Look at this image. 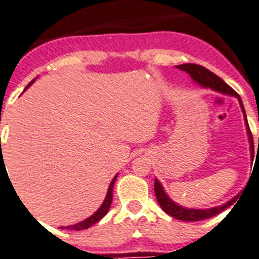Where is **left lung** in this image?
<instances>
[{
    "label": "left lung",
    "mask_w": 259,
    "mask_h": 259,
    "mask_svg": "<svg viewBox=\"0 0 259 259\" xmlns=\"http://www.w3.org/2000/svg\"><path fill=\"white\" fill-rule=\"evenodd\" d=\"M177 69L184 70L187 74L191 77V79L199 84L203 89H210L215 92H220V94L227 95V96H234L238 99L239 104H240L241 111H243L244 120H245V127H246V135H248L249 145H250V156H254V145H253V136L252 132H250V128H249L248 120H246V114L245 109H244L243 101H241L240 96H239L231 87L225 83L221 78L215 75L214 73H212L210 70H208L207 68H204L201 65H196V64H182V65H176ZM259 144V139H258ZM259 146V145H258ZM154 190H155V196L156 200H158L159 205L164 210L167 214L172 215L173 218L180 220V221H189V222H195V221H201V220H207V218L214 217L218 213L224 212L225 209L232 205L235 201L238 200L239 194L235 195L231 200H229L227 203L222 204V205H218V207L213 208H205V209H196V208H186L182 207L180 204H177L176 201H173L169 196L165 193L164 187L162 186L160 181L158 179H155L154 182Z\"/></svg>",
    "instance_id": "1"
}]
</instances>
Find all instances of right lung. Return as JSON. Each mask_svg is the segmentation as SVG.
<instances>
[{
	"instance_id": "1",
	"label": "right lung",
	"mask_w": 259,
	"mask_h": 259,
	"mask_svg": "<svg viewBox=\"0 0 259 259\" xmlns=\"http://www.w3.org/2000/svg\"><path fill=\"white\" fill-rule=\"evenodd\" d=\"M35 79H33L32 82L28 84L27 87H25V90L28 89V87L32 84L33 82H34ZM117 176H118V173L114 176V179L111 180L110 185H109V189H108V193H106V196L105 199H104L103 204L100 205V208L96 210V212L94 213L92 215H90L89 218H86L84 221H80L78 222V224L75 225H70V226H61L60 229L63 230H77V231H80V230H86L89 229V227H91L92 225H95L96 222H99L101 220V218L104 217V215L106 214V213L109 212V209H110V205H111V200H113V187H114V182H115V180H117Z\"/></svg>"
}]
</instances>
